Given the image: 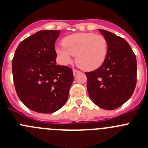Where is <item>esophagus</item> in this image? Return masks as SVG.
Listing matches in <instances>:
<instances>
[{"instance_id":"34e87169","label":"esophagus","mask_w":148,"mask_h":148,"mask_svg":"<svg viewBox=\"0 0 148 148\" xmlns=\"http://www.w3.org/2000/svg\"><path fill=\"white\" fill-rule=\"evenodd\" d=\"M79 73H80V71L77 69H73V74H74V76H76Z\"/></svg>"}]
</instances>
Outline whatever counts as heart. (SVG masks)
<instances>
[{
	"mask_svg": "<svg viewBox=\"0 0 148 148\" xmlns=\"http://www.w3.org/2000/svg\"><path fill=\"white\" fill-rule=\"evenodd\" d=\"M63 45L55 47L60 62L69 64L75 56L77 66L85 71L100 67L107 58L108 43L103 36L93 33H77L65 37Z\"/></svg>",
	"mask_w": 148,
	"mask_h": 148,
	"instance_id": "1",
	"label": "heart"
}]
</instances>
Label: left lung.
Listing matches in <instances>:
<instances>
[{"label": "left lung", "instance_id": "left-lung-1", "mask_svg": "<svg viewBox=\"0 0 148 148\" xmlns=\"http://www.w3.org/2000/svg\"><path fill=\"white\" fill-rule=\"evenodd\" d=\"M99 30L107 39L108 52L100 68L85 73L87 89L95 104L112 110L133 94L136 83V59L125 39L107 30Z\"/></svg>", "mask_w": 148, "mask_h": 148}]
</instances>
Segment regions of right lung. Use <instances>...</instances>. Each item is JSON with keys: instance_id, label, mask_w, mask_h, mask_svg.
I'll return each instance as SVG.
<instances>
[{"instance_id": "right-lung-1", "label": "right lung", "mask_w": 148, "mask_h": 148, "mask_svg": "<svg viewBox=\"0 0 148 148\" xmlns=\"http://www.w3.org/2000/svg\"><path fill=\"white\" fill-rule=\"evenodd\" d=\"M60 30H40L18 45L12 61L16 93L25 105L40 113L60 110L74 81L72 69L56 64L55 43Z\"/></svg>"}]
</instances>
